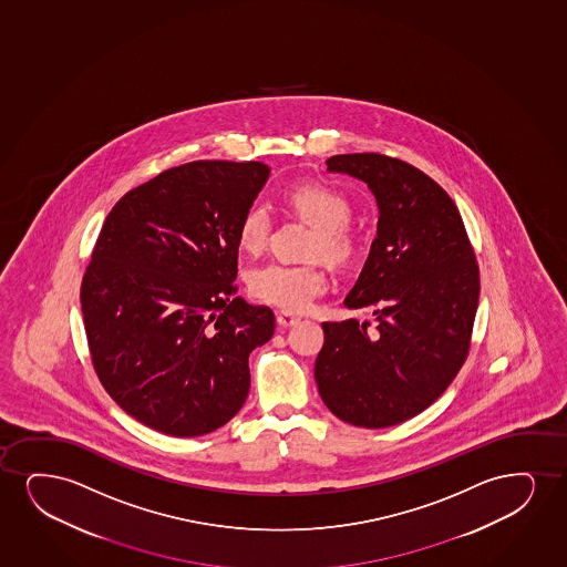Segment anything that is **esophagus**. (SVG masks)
I'll list each match as a JSON object with an SVG mask.
<instances>
[{
	"mask_svg": "<svg viewBox=\"0 0 567 567\" xmlns=\"http://www.w3.org/2000/svg\"><path fill=\"white\" fill-rule=\"evenodd\" d=\"M276 320H278L281 328H289V326H295V323L299 322V316L286 312V310H278V312H276Z\"/></svg>",
	"mask_w": 567,
	"mask_h": 567,
	"instance_id": "1",
	"label": "esophagus"
}]
</instances>
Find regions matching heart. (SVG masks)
<instances>
[{
    "label": "heart",
    "mask_w": 567,
    "mask_h": 567,
    "mask_svg": "<svg viewBox=\"0 0 567 567\" xmlns=\"http://www.w3.org/2000/svg\"><path fill=\"white\" fill-rule=\"evenodd\" d=\"M287 207L302 223L312 226L307 255L320 257L333 266H343L357 252L359 236L352 228V205L347 195L326 184H301L289 189ZM272 231V215L265 203L255 202L245 208L237 224V241L241 249L258 252ZM328 280L320 266L266 262L249 272V291L257 301L287 312L309 309L316 297L326 291Z\"/></svg>",
    "instance_id": "1"
}]
</instances>
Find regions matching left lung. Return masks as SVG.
Listing matches in <instances>:
<instances>
[{
	"instance_id": "8db88e82",
	"label": "left lung",
	"mask_w": 567,
	"mask_h": 567,
	"mask_svg": "<svg viewBox=\"0 0 567 567\" xmlns=\"http://www.w3.org/2000/svg\"><path fill=\"white\" fill-rule=\"evenodd\" d=\"M326 163L364 179L378 199V237L344 299L375 322L322 323L316 383L339 420L381 430L437 401L466 362L480 266L458 208L416 166L380 153Z\"/></svg>"
}]
</instances>
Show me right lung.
Segmentation results:
<instances>
[{
  "instance_id": "add662e5",
  "label": "right lung",
  "mask_w": 567,
  "mask_h": 567,
  "mask_svg": "<svg viewBox=\"0 0 567 567\" xmlns=\"http://www.w3.org/2000/svg\"><path fill=\"white\" fill-rule=\"evenodd\" d=\"M255 161H194L134 187L109 213L80 287L101 385L173 437L223 427L244 406L249 352L274 312L236 297L237 224L268 178Z\"/></svg>"
}]
</instances>
